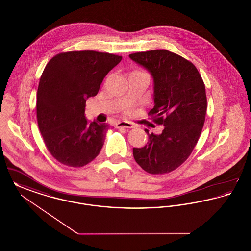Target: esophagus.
<instances>
[{
    "label": "esophagus",
    "mask_w": 251,
    "mask_h": 251,
    "mask_svg": "<svg viewBox=\"0 0 251 251\" xmlns=\"http://www.w3.org/2000/svg\"><path fill=\"white\" fill-rule=\"evenodd\" d=\"M117 128H128V129H131L134 127V125L130 122V121H120L117 125H116Z\"/></svg>",
    "instance_id": "obj_1"
}]
</instances>
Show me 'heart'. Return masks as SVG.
I'll return each mask as SVG.
<instances>
[{"mask_svg":"<svg viewBox=\"0 0 251 251\" xmlns=\"http://www.w3.org/2000/svg\"><path fill=\"white\" fill-rule=\"evenodd\" d=\"M142 72V73H146V72H142V71H140V70H134L133 72Z\"/></svg>","mask_w":251,"mask_h":251,"instance_id":"obj_1","label":"heart"}]
</instances>
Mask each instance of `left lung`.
I'll use <instances>...</instances> for the list:
<instances>
[{
    "label": "left lung",
    "instance_id": "8db88e82",
    "mask_svg": "<svg viewBox=\"0 0 251 251\" xmlns=\"http://www.w3.org/2000/svg\"><path fill=\"white\" fill-rule=\"evenodd\" d=\"M151 73L154 81L152 121L164 125L161 134L150 133L142 148H133L136 163L150 174L169 173L182 165L198 143L205 122L207 97L195 65L167 50L129 55Z\"/></svg>",
    "mask_w": 251,
    "mask_h": 251
}]
</instances>
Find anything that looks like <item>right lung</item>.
I'll list each match as a JSON object with an SVG mask.
<instances>
[{"instance_id": "right-lung-1", "label": "right lung", "mask_w": 251, "mask_h": 251, "mask_svg": "<svg viewBox=\"0 0 251 251\" xmlns=\"http://www.w3.org/2000/svg\"><path fill=\"white\" fill-rule=\"evenodd\" d=\"M121 59L109 52L72 50L46 65L37 89L36 118L49 152L61 164L82 167L99 155L109 125L88 123L85 102Z\"/></svg>"}]
</instances>
